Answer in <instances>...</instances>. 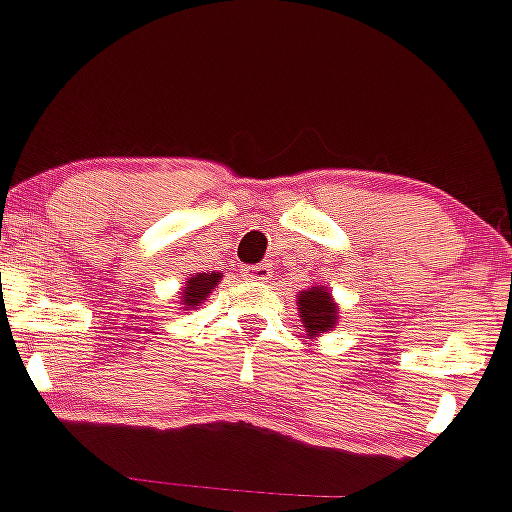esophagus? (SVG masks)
Instances as JSON below:
<instances>
[{
    "label": "esophagus",
    "mask_w": 512,
    "mask_h": 512,
    "mask_svg": "<svg viewBox=\"0 0 512 512\" xmlns=\"http://www.w3.org/2000/svg\"><path fill=\"white\" fill-rule=\"evenodd\" d=\"M242 275H245V280H250V282H265V280H270V265H250V267H245V270H242Z\"/></svg>",
    "instance_id": "34e87169"
}]
</instances>
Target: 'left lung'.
Listing matches in <instances>:
<instances>
[{
  "label": "left lung",
  "mask_w": 512,
  "mask_h": 512,
  "mask_svg": "<svg viewBox=\"0 0 512 512\" xmlns=\"http://www.w3.org/2000/svg\"><path fill=\"white\" fill-rule=\"evenodd\" d=\"M299 322L307 329V337L332 332L339 324V304L332 297V289L327 285H312L297 294Z\"/></svg>",
  "instance_id": "8db88e82"
}]
</instances>
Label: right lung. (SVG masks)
Segmentation results:
<instances>
[{"instance_id": "1", "label": "right lung", "mask_w": 512, "mask_h": 512, "mask_svg": "<svg viewBox=\"0 0 512 512\" xmlns=\"http://www.w3.org/2000/svg\"><path fill=\"white\" fill-rule=\"evenodd\" d=\"M220 277L223 272H195L188 280L183 282V289H180V309H198L205 299L213 294V289L220 285Z\"/></svg>"}]
</instances>
